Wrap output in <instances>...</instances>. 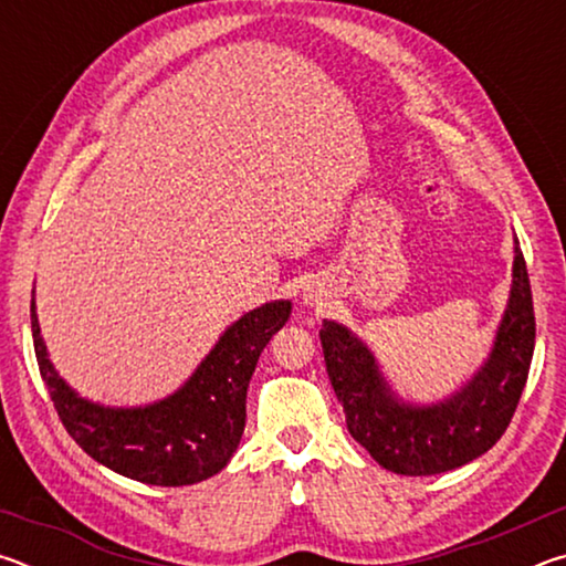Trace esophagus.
<instances>
[{"label": "esophagus", "instance_id": "esophagus-1", "mask_svg": "<svg viewBox=\"0 0 566 566\" xmlns=\"http://www.w3.org/2000/svg\"><path fill=\"white\" fill-rule=\"evenodd\" d=\"M306 300H310V302H312V300H314V294H306Z\"/></svg>", "mask_w": 566, "mask_h": 566}]
</instances>
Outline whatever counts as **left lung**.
<instances>
[{"mask_svg":"<svg viewBox=\"0 0 566 566\" xmlns=\"http://www.w3.org/2000/svg\"><path fill=\"white\" fill-rule=\"evenodd\" d=\"M514 252L512 296L492 357L444 405H399L379 377L369 349L337 322L322 324L324 364L349 434L389 472L405 476L449 472L490 452L510 427L534 354L530 274L522 249Z\"/></svg>","mask_w":566,"mask_h":566,"instance_id":"obj_1","label":"left lung"}]
</instances>
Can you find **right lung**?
<instances>
[{"label": "right lung", "mask_w": 566, "mask_h": 566, "mask_svg": "<svg viewBox=\"0 0 566 566\" xmlns=\"http://www.w3.org/2000/svg\"><path fill=\"white\" fill-rule=\"evenodd\" d=\"M290 312V302H272L244 314L177 395L145 409H104L76 397L46 359L34 300L32 339L56 415L84 452L137 482L185 486L222 472L232 459L244 434L247 387L256 359Z\"/></svg>", "instance_id": "right-lung-1"}]
</instances>
